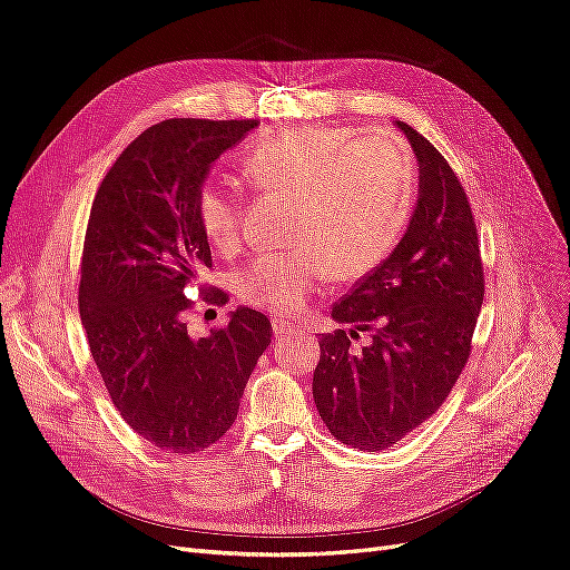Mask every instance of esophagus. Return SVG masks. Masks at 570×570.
I'll list each match as a JSON object with an SVG mask.
<instances>
[{"mask_svg": "<svg viewBox=\"0 0 570 570\" xmlns=\"http://www.w3.org/2000/svg\"><path fill=\"white\" fill-rule=\"evenodd\" d=\"M272 333H275L277 337H286V335H295V333H298V326L288 324V321L275 318V321H272Z\"/></svg>", "mask_w": 570, "mask_h": 570, "instance_id": "34e87169", "label": "esophagus"}]
</instances>
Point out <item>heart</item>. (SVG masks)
<instances>
[{"label":"heart","instance_id":"b5f03b06","mask_svg":"<svg viewBox=\"0 0 570 570\" xmlns=\"http://www.w3.org/2000/svg\"><path fill=\"white\" fill-rule=\"evenodd\" d=\"M244 175L263 193L295 197L293 252L265 254L235 282L239 301L279 318L301 316L326 282H354L401 242L414 207L410 148L389 132L305 126L249 148ZM197 220L216 252L242 235V195L209 179L197 190Z\"/></svg>","mask_w":570,"mask_h":570}]
</instances>
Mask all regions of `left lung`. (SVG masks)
I'll return each mask as SVG.
<instances>
[{
  "label": "left lung",
  "mask_w": 570,
  "mask_h": 570,
  "mask_svg": "<svg viewBox=\"0 0 570 570\" xmlns=\"http://www.w3.org/2000/svg\"><path fill=\"white\" fill-rule=\"evenodd\" d=\"M419 200L391 256L333 305L337 328L318 340L312 393L328 431L361 452L389 450L448 399L470 356L484 272L468 195L450 163L407 122ZM367 330L374 342L354 353Z\"/></svg>",
  "instance_id": "left-lung-1"
}]
</instances>
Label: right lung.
Instances as JSON below:
<instances>
[{"mask_svg":"<svg viewBox=\"0 0 570 570\" xmlns=\"http://www.w3.org/2000/svg\"><path fill=\"white\" fill-rule=\"evenodd\" d=\"M258 120L169 118L122 151L92 200L79 312L92 361L126 424L171 454L224 438L272 324L239 307L228 326L195 337L184 291L212 267L195 200L212 163ZM203 291V286L197 284ZM203 301L226 305L218 288Z\"/></svg>","mask_w":570,"mask_h":570,"instance_id":"1","label":"right lung"}]
</instances>
